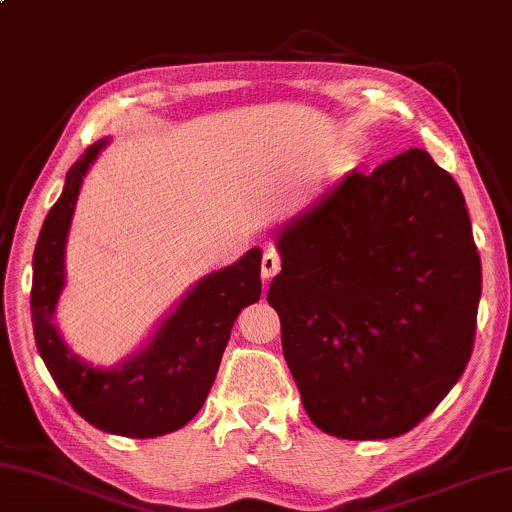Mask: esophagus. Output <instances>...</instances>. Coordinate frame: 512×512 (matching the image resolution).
Segmentation results:
<instances>
[{"label": "esophagus", "instance_id": "1", "mask_svg": "<svg viewBox=\"0 0 512 512\" xmlns=\"http://www.w3.org/2000/svg\"><path fill=\"white\" fill-rule=\"evenodd\" d=\"M278 271H280V255L276 253V250H266L262 257V276L266 280H271Z\"/></svg>", "mask_w": 512, "mask_h": 512}]
</instances>
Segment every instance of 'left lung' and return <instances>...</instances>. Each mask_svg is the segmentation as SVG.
Listing matches in <instances>:
<instances>
[{"instance_id":"8db88e82","label":"left lung","mask_w":512,"mask_h":512,"mask_svg":"<svg viewBox=\"0 0 512 512\" xmlns=\"http://www.w3.org/2000/svg\"><path fill=\"white\" fill-rule=\"evenodd\" d=\"M266 301L305 414L340 439H391L467 368L480 257L464 195L423 149L352 170L276 234Z\"/></svg>"}]
</instances>
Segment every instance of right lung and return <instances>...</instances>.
Masks as SVG:
<instances>
[{"instance_id":"right-lung-1","label":"right lung","mask_w":512,"mask_h":512,"mask_svg":"<svg viewBox=\"0 0 512 512\" xmlns=\"http://www.w3.org/2000/svg\"><path fill=\"white\" fill-rule=\"evenodd\" d=\"M110 144L103 137L75 160L34 250L32 324L38 354L71 407L98 430L151 439L193 421L216 379L234 319L262 296V250L250 248L225 269L211 271L160 319L147 342L112 368L87 363L55 324L66 287V241L89 167Z\"/></svg>"}]
</instances>
